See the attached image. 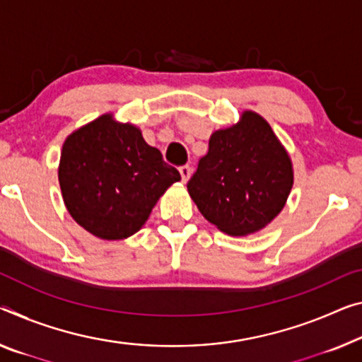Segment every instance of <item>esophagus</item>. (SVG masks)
I'll list each match as a JSON object with an SVG mask.
<instances>
[{
  "instance_id": "esophagus-1",
  "label": "esophagus",
  "mask_w": 362,
  "mask_h": 362,
  "mask_svg": "<svg viewBox=\"0 0 362 362\" xmlns=\"http://www.w3.org/2000/svg\"><path fill=\"white\" fill-rule=\"evenodd\" d=\"M191 166L189 165H182V166H180V173H181V180H182V182H186L187 180H189V176H191Z\"/></svg>"
}]
</instances>
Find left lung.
I'll return each mask as SVG.
<instances>
[{
	"instance_id": "left-lung-1",
	"label": "left lung",
	"mask_w": 362,
	"mask_h": 362,
	"mask_svg": "<svg viewBox=\"0 0 362 362\" xmlns=\"http://www.w3.org/2000/svg\"><path fill=\"white\" fill-rule=\"evenodd\" d=\"M291 186L286 150L262 116L246 111L241 123L214 132L187 191L210 223L244 236L281 212Z\"/></svg>"
}]
</instances>
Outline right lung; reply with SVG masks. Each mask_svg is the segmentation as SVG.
I'll return each instance as SVG.
<instances>
[{
    "label": "right lung",
    "instance_id": "obj_1",
    "mask_svg": "<svg viewBox=\"0 0 362 362\" xmlns=\"http://www.w3.org/2000/svg\"><path fill=\"white\" fill-rule=\"evenodd\" d=\"M58 176L72 218L102 239L134 235L158 197L181 180L137 127L115 123L110 115L66 139Z\"/></svg>",
    "mask_w": 362,
    "mask_h": 362
}]
</instances>
